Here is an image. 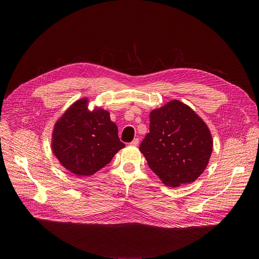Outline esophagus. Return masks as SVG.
<instances>
[{
	"instance_id": "1",
	"label": "esophagus",
	"mask_w": 259,
	"mask_h": 259,
	"mask_svg": "<svg viewBox=\"0 0 259 259\" xmlns=\"http://www.w3.org/2000/svg\"><path fill=\"white\" fill-rule=\"evenodd\" d=\"M139 143H140V140L137 138V139H134V140L130 143V145H131V146H138Z\"/></svg>"
}]
</instances>
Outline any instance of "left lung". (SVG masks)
<instances>
[{"instance_id":"8db88e82","label":"left lung","mask_w":259,"mask_h":259,"mask_svg":"<svg viewBox=\"0 0 259 259\" xmlns=\"http://www.w3.org/2000/svg\"><path fill=\"white\" fill-rule=\"evenodd\" d=\"M140 150L168 187L196 181L212 154L211 132L191 108L172 100L150 112V128Z\"/></svg>"}]
</instances>
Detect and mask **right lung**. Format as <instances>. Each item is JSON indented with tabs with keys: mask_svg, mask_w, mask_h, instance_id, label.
Returning a JSON list of instances; mask_svg holds the SVG:
<instances>
[{
	"mask_svg": "<svg viewBox=\"0 0 259 259\" xmlns=\"http://www.w3.org/2000/svg\"><path fill=\"white\" fill-rule=\"evenodd\" d=\"M124 147L109 112L102 108L90 111L85 98L67 109L52 132L53 154L64 168L77 176L101 170Z\"/></svg>",
	"mask_w": 259,
	"mask_h": 259,
	"instance_id": "right-lung-1",
	"label": "right lung"
}]
</instances>
